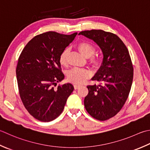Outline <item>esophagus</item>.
<instances>
[{
    "instance_id": "obj_1",
    "label": "esophagus",
    "mask_w": 150,
    "mask_h": 150,
    "mask_svg": "<svg viewBox=\"0 0 150 150\" xmlns=\"http://www.w3.org/2000/svg\"><path fill=\"white\" fill-rule=\"evenodd\" d=\"M73 86H74V88L75 90H77L79 87H80V85H78V84H75L74 85H73Z\"/></svg>"
}]
</instances>
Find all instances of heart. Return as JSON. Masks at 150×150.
Masks as SVG:
<instances>
[{
    "label": "heart",
    "instance_id": "obj_1",
    "mask_svg": "<svg viewBox=\"0 0 150 150\" xmlns=\"http://www.w3.org/2000/svg\"><path fill=\"white\" fill-rule=\"evenodd\" d=\"M77 48L85 57L90 58V63L93 67H98L100 64L101 60L99 57L93 56L96 52V47L93 44L88 42H81L78 43ZM69 52V49L66 48L60 54L59 62L62 66H66L67 64ZM90 76V72L88 70L75 67L67 72V79L71 83L79 84L83 83Z\"/></svg>",
    "mask_w": 150,
    "mask_h": 150
}]
</instances>
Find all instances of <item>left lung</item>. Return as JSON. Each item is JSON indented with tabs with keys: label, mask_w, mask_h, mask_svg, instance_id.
Returning a JSON list of instances; mask_svg holds the SVG:
<instances>
[{
	"label": "left lung",
	"mask_w": 150,
	"mask_h": 150,
	"mask_svg": "<svg viewBox=\"0 0 150 150\" xmlns=\"http://www.w3.org/2000/svg\"><path fill=\"white\" fill-rule=\"evenodd\" d=\"M92 40L101 48L103 60L92 79L98 85H88L84 103L90 115L105 121L118 114L129 94L133 78V67L127 48L116 34L102 30L79 32Z\"/></svg>",
	"instance_id": "8db88e82"
}]
</instances>
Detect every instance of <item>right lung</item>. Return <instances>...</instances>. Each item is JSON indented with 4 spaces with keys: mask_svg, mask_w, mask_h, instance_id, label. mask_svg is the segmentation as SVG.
<instances>
[{
    "mask_svg": "<svg viewBox=\"0 0 150 150\" xmlns=\"http://www.w3.org/2000/svg\"><path fill=\"white\" fill-rule=\"evenodd\" d=\"M77 34L47 32L37 35L19 56L16 75L20 98L28 112L41 122L57 118L74 89L70 83L54 86L64 78L60 54Z\"/></svg>",
    "mask_w": 150,
    "mask_h": 150,
    "instance_id": "1",
    "label": "right lung"
}]
</instances>
